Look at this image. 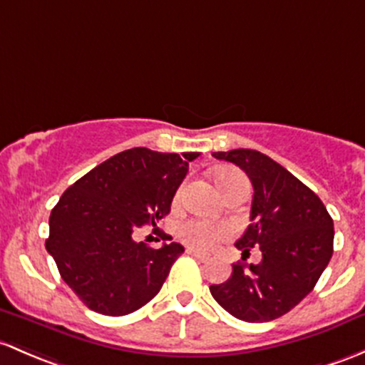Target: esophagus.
I'll return each mask as SVG.
<instances>
[{
  "instance_id": "1",
  "label": "esophagus",
  "mask_w": 365,
  "mask_h": 365,
  "mask_svg": "<svg viewBox=\"0 0 365 365\" xmlns=\"http://www.w3.org/2000/svg\"><path fill=\"white\" fill-rule=\"evenodd\" d=\"M187 253H189V255H192L194 259H197V260H208V255H206V253L195 250V248L189 247V248H187Z\"/></svg>"
}]
</instances>
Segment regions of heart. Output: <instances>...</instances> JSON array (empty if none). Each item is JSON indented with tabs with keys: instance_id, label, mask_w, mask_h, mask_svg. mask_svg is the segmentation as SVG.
I'll return each mask as SVG.
<instances>
[{
	"instance_id": "obj_1",
	"label": "heart",
	"mask_w": 365,
	"mask_h": 365,
	"mask_svg": "<svg viewBox=\"0 0 365 365\" xmlns=\"http://www.w3.org/2000/svg\"><path fill=\"white\" fill-rule=\"evenodd\" d=\"M236 176H240L234 171H222L218 173L217 182L220 189H224L227 183H231ZM182 195V190H178L176 197ZM229 236V227L224 224H213L208 220H189L180 227V237L190 247L199 248V250H210L215 245L220 243L222 240Z\"/></svg>"
}]
</instances>
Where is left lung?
<instances>
[{
    "instance_id": "obj_1",
    "label": "left lung",
    "mask_w": 365,
    "mask_h": 365,
    "mask_svg": "<svg viewBox=\"0 0 365 365\" xmlns=\"http://www.w3.org/2000/svg\"><path fill=\"white\" fill-rule=\"evenodd\" d=\"M236 164L253 185L250 225L236 241L243 253L259 247V264H232L227 282L210 287L237 320L262 324L295 308L317 285L332 257L334 222L309 187L276 160L250 148L215 152Z\"/></svg>"
}]
</instances>
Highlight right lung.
Masks as SVG:
<instances>
[{
    "label": "right lung",
    "mask_w": 365,
    "mask_h": 365,
    "mask_svg": "<svg viewBox=\"0 0 365 365\" xmlns=\"http://www.w3.org/2000/svg\"><path fill=\"white\" fill-rule=\"evenodd\" d=\"M197 152L131 148L110 157L61 195L45 247L61 278L96 313L129 314L152 301L166 282L180 243H136L141 225L157 227ZM157 229H153L155 232Z\"/></svg>",
    "instance_id": "obj_1"
}]
</instances>
